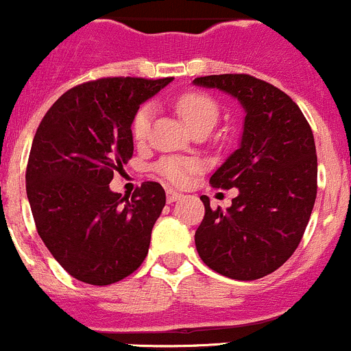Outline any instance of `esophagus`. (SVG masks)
<instances>
[{
	"instance_id": "esophagus-1",
	"label": "esophagus",
	"mask_w": 351,
	"mask_h": 351,
	"mask_svg": "<svg viewBox=\"0 0 351 351\" xmlns=\"http://www.w3.org/2000/svg\"><path fill=\"white\" fill-rule=\"evenodd\" d=\"M180 197H182V194L177 193L174 189H167V203H176V201H179Z\"/></svg>"
}]
</instances>
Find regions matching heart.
Wrapping results in <instances>:
<instances>
[{
  "label": "heart",
  "mask_w": 351,
  "mask_h": 351,
  "mask_svg": "<svg viewBox=\"0 0 351 351\" xmlns=\"http://www.w3.org/2000/svg\"><path fill=\"white\" fill-rule=\"evenodd\" d=\"M176 109L184 119V123L191 128V131L211 130L217 124L218 114H220L217 100L201 92H187L177 97ZM154 116L155 106L152 102L143 104L134 114L133 123H131V133L138 143L147 141L152 130V123H154ZM197 169H199V162L194 160V158L182 157L162 158L155 165V171L158 174L167 179L169 182L177 184V186L186 184L191 174L196 172Z\"/></svg>",
  "instance_id": "obj_1"
}]
</instances>
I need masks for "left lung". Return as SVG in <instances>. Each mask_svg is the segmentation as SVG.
<instances>
[{"label":"left lung","instance_id":"left-lung-1","mask_svg":"<svg viewBox=\"0 0 351 351\" xmlns=\"http://www.w3.org/2000/svg\"><path fill=\"white\" fill-rule=\"evenodd\" d=\"M194 85L218 88L245 110L241 147L211 176L213 187H237L227 211L211 210L194 242L213 271L232 280H258L278 269L298 247L317 194L314 134L297 104L271 83L251 75H210Z\"/></svg>","mask_w":351,"mask_h":351}]
</instances>
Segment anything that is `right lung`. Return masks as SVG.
<instances>
[{
	"label": "right lung",
	"instance_id": "add662e5",
	"mask_svg": "<svg viewBox=\"0 0 351 351\" xmlns=\"http://www.w3.org/2000/svg\"><path fill=\"white\" fill-rule=\"evenodd\" d=\"M171 82L119 76L82 83L62 93L37 128L27 197L46 247L80 282H121L147 258L164 187L147 180L130 199L109 184L133 157L136 110Z\"/></svg>",
	"mask_w": 351,
	"mask_h": 351
}]
</instances>
